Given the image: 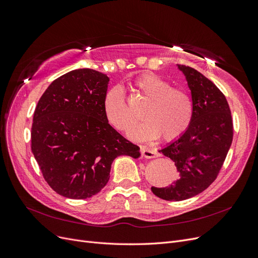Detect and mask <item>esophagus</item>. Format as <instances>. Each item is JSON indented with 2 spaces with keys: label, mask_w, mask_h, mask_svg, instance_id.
I'll list each match as a JSON object with an SVG mask.
<instances>
[{
  "label": "esophagus",
  "mask_w": 258,
  "mask_h": 258,
  "mask_svg": "<svg viewBox=\"0 0 258 258\" xmlns=\"http://www.w3.org/2000/svg\"><path fill=\"white\" fill-rule=\"evenodd\" d=\"M142 152L145 158H154L157 156V154H156L154 150H152L151 147H147V146H142Z\"/></svg>",
  "instance_id": "1"
}]
</instances>
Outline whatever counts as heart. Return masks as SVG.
I'll list each match as a JSON object with an SVG mask.
<instances>
[{"label":"heart","mask_w":258,"mask_h":258,"mask_svg":"<svg viewBox=\"0 0 258 258\" xmlns=\"http://www.w3.org/2000/svg\"><path fill=\"white\" fill-rule=\"evenodd\" d=\"M135 85L150 102L143 111L146 120L132 127L130 137L138 140L160 137L172 141L183 136L194 116V103L188 93L172 87L171 83L153 73L138 77ZM103 111L107 121L119 131H127L136 121V116L118 86L107 91Z\"/></svg>","instance_id":"b5f03b06"}]
</instances>
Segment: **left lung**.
<instances>
[{
	"label": "left lung",
	"instance_id": "8db88e82",
	"mask_svg": "<svg viewBox=\"0 0 258 258\" xmlns=\"http://www.w3.org/2000/svg\"><path fill=\"white\" fill-rule=\"evenodd\" d=\"M177 68L190 89L194 116L185 134L159 151L175 163L179 175L169 187H152L154 195L168 201L188 199L207 189L220 173L233 137L224 93L197 70Z\"/></svg>",
	"mask_w": 258,
	"mask_h": 258
}]
</instances>
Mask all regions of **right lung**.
<instances>
[{
  "label": "right lung",
  "instance_id": "add662e5",
  "mask_svg": "<svg viewBox=\"0 0 258 258\" xmlns=\"http://www.w3.org/2000/svg\"><path fill=\"white\" fill-rule=\"evenodd\" d=\"M108 82L96 70H74L54 80L38 100L31 150L45 181L61 196L92 197L110 179L116 157L140 156V147L118 134L104 115Z\"/></svg>",
  "mask_w": 258,
  "mask_h": 258
}]
</instances>
